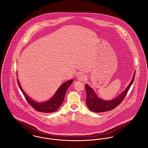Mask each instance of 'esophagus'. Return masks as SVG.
Wrapping results in <instances>:
<instances>
[{"mask_svg": "<svg viewBox=\"0 0 148 148\" xmlns=\"http://www.w3.org/2000/svg\"><path fill=\"white\" fill-rule=\"evenodd\" d=\"M77 77V79H78L79 80H80V81H83V80H85L86 79V75H85L84 74L81 73H79V74H78Z\"/></svg>", "mask_w": 148, "mask_h": 148, "instance_id": "esophagus-1", "label": "esophagus"}]
</instances>
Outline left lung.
Segmentation results:
<instances>
[{
  "instance_id": "8db88e82",
  "label": "left lung",
  "mask_w": 148,
  "mask_h": 148,
  "mask_svg": "<svg viewBox=\"0 0 148 148\" xmlns=\"http://www.w3.org/2000/svg\"><path fill=\"white\" fill-rule=\"evenodd\" d=\"M135 72L134 73L133 79L130 82V84L127 86L126 89L123 92L116 98L112 100H104L99 98L92 88L87 84L85 85V89L86 92V104L89 109L95 113H101L106 111L112 110L119 105L121 101L125 98L127 93L129 91L132 83L134 80Z\"/></svg>"
}]
</instances>
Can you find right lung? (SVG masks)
<instances>
[{
  "mask_svg": "<svg viewBox=\"0 0 148 148\" xmlns=\"http://www.w3.org/2000/svg\"><path fill=\"white\" fill-rule=\"evenodd\" d=\"M17 82L21 92H23L25 97V98L27 100L29 104L31 106H32L33 108L36 111L42 113H53L56 112L58 109L63 103L64 99L65 97L66 91L68 88L69 86V85L72 84L73 80L71 79L62 85L56 91V93L55 94L54 97H53L52 98L50 99L49 101L40 103H36L34 100L30 98L22 89L18 79Z\"/></svg>",
  "mask_w": 148,
  "mask_h": 148,
  "instance_id": "add662e5",
  "label": "right lung"
}]
</instances>
